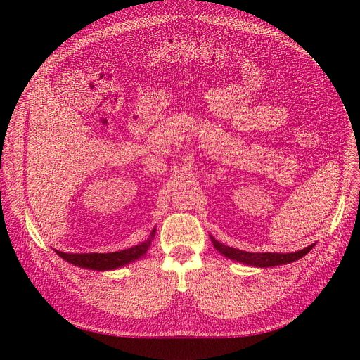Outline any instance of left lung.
Here are the masks:
<instances>
[{"label":"left lung","instance_id":"left-lung-1","mask_svg":"<svg viewBox=\"0 0 360 360\" xmlns=\"http://www.w3.org/2000/svg\"><path fill=\"white\" fill-rule=\"evenodd\" d=\"M210 240H212L213 246L216 248L217 252H221L224 257L230 258V259H234V261H238V263H243L246 266H254V267H261V269H267V267H275V266L294 263V261H297L302 257L307 255L309 250L315 246V243H312L308 248L296 250V252H290V254H281V252H246V250H240V249H236V248H231V246H226L224 243H219L213 236H210Z\"/></svg>","mask_w":360,"mask_h":360}]
</instances>
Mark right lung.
Listing matches in <instances>:
<instances>
[{"instance_id":"1","label":"right lung","mask_w":360,"mask_h":360,"mask_svg":"<svg viewBox=\"0 0 360 360\" xmlns=\"http://www.w3.org/2000/svg\"><path fill=\"white\" fill-rule=\"evenodd\" d=\"M156 234V228H153V231L148 236L146 242L139 243L136 246H132L129 249L118 250V252H108V254H97V252H90V254H68V252H61V250H56V254H58L64 261L68 263L78 266L82 269H90V270H97V271H105V270H114L118 267H123L129 263H134L138 258L143 257L148 248L151 246V240L155 238Z\"/></svg>"}]
</instances>
